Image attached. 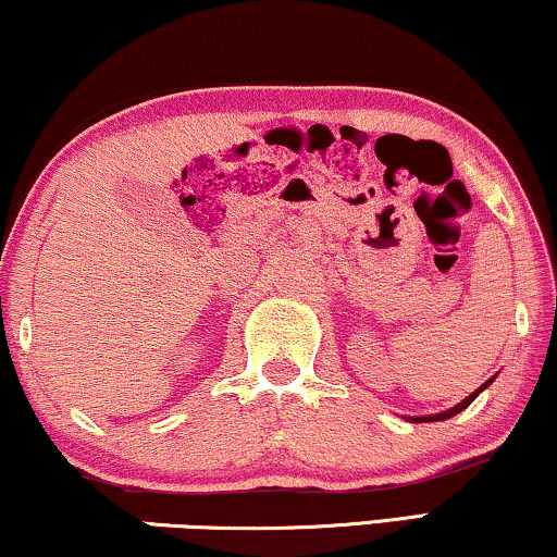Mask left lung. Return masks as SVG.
Returning a JSON list of instances; mask_svg holds the SVG:
<instances>
[{"instance_id":"left-lung-1","label":"left lung","mask_w":557,"mask_h":557,"mask_svg":"<svg viewBox=\"0 0 557 557\" xmlns=\"http://www.w3.org/2000/svg\"><path fill=\"white\" fill-rule=\"evenodd\" d=\"M487 383H491V381H487ZM487 383H483V386L478 388L475 393H470V396L463 400V404H458L456 408L446 410V413H438V416H425V418H416V421H418V423H421V421H446V418H453V416H456V413H460V410H463V408H468L470 404H473V400L478 398V393H481V391L487 386Z\"/></svg>"}]
</instances>
